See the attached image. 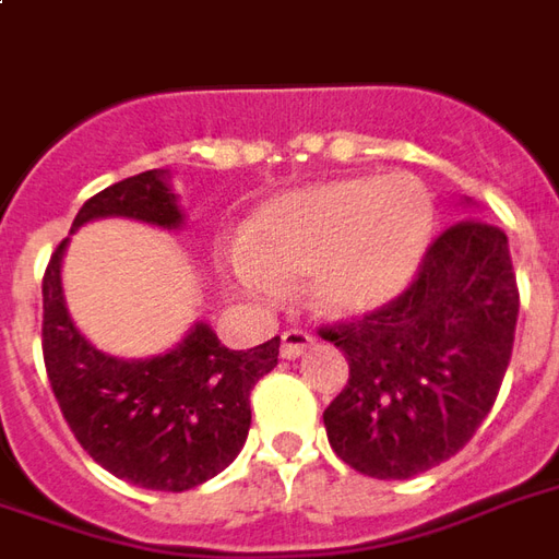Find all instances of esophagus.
Here are the masks:
<instances>
[{"label":"esophagus","mask_w":559,"mask_h":559,"mask_svg":"<svg viewBox=\"0 0 559 559\" xmlns=\"http://www.w3.org/2000/svg\"><path fill=\"white\" fill-rule=\"evenodd\" d=\"M311 345H314V338H311L306 330H287V333L281 335V357H284V360H296V357H302Z\"/></svg>","instance_id":"34e87169"}]
</instances>
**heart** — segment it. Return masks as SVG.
I'll list each match as a JSON object with an SVG mask.
<instances>
[{
  "instance_id": "heart-1",
  "label": "heart",
  "mask_w": 559,
  "mask_h": 559,
  "mask_svg": "<svg viewBox=\"0 0 559 559\" xmlns=\"http://www.w3.org/2000/svg\"><path fill=\"white\" fill-rule=\"evenodd\" d=\"M436 209L412 175H357L269 202L248 229L236 272L257 290L311 275V302L357 318L412 284L432 239Z\"/></svg>"
}]
</instances>
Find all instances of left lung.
I'll list each match as a JSON object with an SVG mask.
<instances>
[{
  "label": "left lung",
  "mask_w": 559,
  "mask_h": 559,
  "mask_svg": "<svg viewBox=\"0 0 559 559\" xmlns=\"http://www.w3.org/2000/svg\"><path fill=\"white\" fill-rule=\"evenodd\" d=\"M518 308L506 233L466 217L429 245L393 302L320 326V338L342 347L350 369L323 412L335 454L384 481L451 460L497 402Z\"/></svg>",
  "instance_id": "obj_1"
}]
</instances>
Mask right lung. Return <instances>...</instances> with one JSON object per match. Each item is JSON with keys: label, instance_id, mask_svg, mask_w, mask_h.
Segmentation results:
<instances>
[{"label": "right lung", "instance_id": "add662e5", "mask_svg": "<svg viewBox=\"0 0 559 559\" xmlns=\"http://www.w3.org/2000/svg\"><path fill=\"white\" fill-rule=\"evenodd\" d=\"M96 217H135L175 229L185 214L166 171L151 169L105 187L78 212L72 233ZM41 281V350L53 396L81 448L103 469L144 490L181 493L224 472L251 429L253 384L278 366L281 338L248 350L221 345L209 323L151 360H117L78 333L62 299V251Z\"/></svg>", "mask_w": 559, "mask_h": 559}]
</instances>
